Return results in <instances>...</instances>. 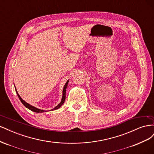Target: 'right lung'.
Here are the masks:
<instances>
[{
  "mask_svg": "<svg viewBox=\"0 0 154 154\" xmlns=\"http://www.w3.org/2000/svg\"><path fill=\"white\" fill-rule=\"evenodd\" d=\"M68 82H69V80L66 82V85H64L63 89V96H62V99L61 102H60V104H58L57 106H56L54 109H52V110H56V109H59L60 107L63 104L64 102H65V100H66V88H67V85H68ZM15 91H16L17 94V95H18V98H19V100H20V101L22 102V103L23 105H24L26 107H27V109H29V110H31V111L35 112H37V113H39V112H45V110H40V109H37V108H36V107H35V106H32V105H31L28 104L27 103H26V102L25 101H24V100H23L21 98V97L19 96V94H18V92H17V91L16 88H15Z\"/></svg>",
  "mask_w": 154,
  "mask_h": 154,
  "instance_id": "add662e5",
  "label": "right lung"
}]
</instances>
